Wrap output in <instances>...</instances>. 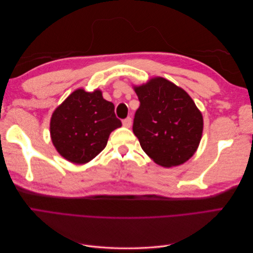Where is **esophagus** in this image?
Here are the masks:
<instances>
[{
    "instance_id": "34e87169",
    "label": "esophagus",
    "mask_w": 253,
    "mask_h": 253,
    "mask_svg": "<svg viewBox=\"0 0 253 253\" xmlns=\"http://www.w3.org/2000/svg\"><path fill=\"white\" fill-rule=\"evenodd\" d=\"M122 125H124V126H126V127H131V126H132V118L131 117H127V118L124 119V121H122Z\"/></svg>"
}]
</instances>
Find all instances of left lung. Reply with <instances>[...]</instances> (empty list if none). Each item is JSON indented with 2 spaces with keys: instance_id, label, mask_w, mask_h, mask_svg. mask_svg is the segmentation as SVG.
<instances>
[{
  "instance_id": "8db88e82",
  "label": "left lung",
  "mask_w": 253,
  "mask_h": 253,
  "mask_svg": "<svg viewBox=\"0 0 253 253\" xmlns=\"http://www.w3.org/2000/svg\"><path fill=\"white\" fill-rule=\"evenodd\" d=\"M140 105L133 132L151 159L166 168L193 156L202 139L204 120L186 90L163 77L134 86Z\"/></svg>"
}]
</instances>
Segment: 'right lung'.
<instances>
[{"mask_svg":"<svg viewBox=\"0 0 253 253\" xmlns=\"http://www.w3.org/2000/svg\"><path fill=\"white\" fill-rule=\"evenodd\" d=\"M114 110L100 89L73 91L50 118L51 141L59 154L77 165L95 158L105 148L110 134L121 126Z\"/></svg>","mask_w":253,"mask_h":253,"instance_id":"obj_1","label":"right lung"}]
</instances>
